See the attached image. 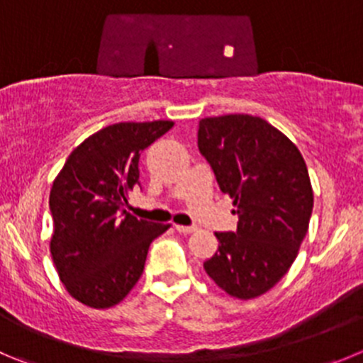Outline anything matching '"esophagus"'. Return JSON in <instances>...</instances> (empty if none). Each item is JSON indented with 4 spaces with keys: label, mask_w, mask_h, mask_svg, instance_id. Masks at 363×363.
Wrapping results in <instances>:
<instances>
[{
    "label": "esophagus",
    "mask_w": 363,
    "mask_h": 363,
    "mask_svg": "<svg viewBox=\"0 0 363 363\" xmlns=\"http://www.w3.org/2000/svg\"><path fill=\"white\" fill-rule=\"evenodd\" d=\"M175 229H177L179 233H182V235H189V233H193V231H197V228H195V225H175Z\"/></svg>",
    "instance_id": "esophagus-1"
}]
</instances>
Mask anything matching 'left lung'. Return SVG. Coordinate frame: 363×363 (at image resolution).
I'll use <instances>...</instances> for the list:
<instances>
[{
    "label": "left lung",
    "mask_w": 363,
    "mask_h": 363,
    "mask_svg": "<svg viewBox=\"0 0 363 363\" xmlns=\"http://www.w3.org/2000/svg\"><path fill=\"white\" fill-rule=\"evenodd\" d=\"M199 150L236 206L235 233H215L204 269L238 299L269 292L289 272L308 233L313 189L299 148L263 118L225 114L199 123Z\"/></svg>",
    "instance_id": "1"
}]
</instances>
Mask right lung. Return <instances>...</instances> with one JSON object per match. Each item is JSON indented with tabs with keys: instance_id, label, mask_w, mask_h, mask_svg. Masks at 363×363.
<instances>
[{
	"instance_id": "obj_1",
	"label": "right lung",
	"mask_w": 363,
	"mask_h": 363,
	"mask_svg": "<svg viewBox=\"0 0 363 363\" xmlns=\"http://www.w3.org/2000/svg\"><path fill=\"white\" fill-rule=\"evenodd\" d=\"M174 121H123L101 128L64 162L50 191L53 263L71 297L91 308L125 299L141 277L150 243L170 223L127 213L128 191L140 184L141 152Z\"/></svg>"
}]
</instances>
